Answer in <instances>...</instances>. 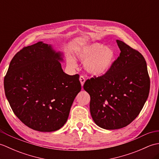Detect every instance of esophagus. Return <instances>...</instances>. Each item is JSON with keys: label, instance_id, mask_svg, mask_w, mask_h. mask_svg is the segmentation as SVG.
Masks as SVG:
<instances>
[{"label": "esophagus", "instance_id": "1", "mask_svg": "<svg viewBox=\"0 0 159 159\" xmlns=\"http://www.w3.org/2000/svg\"><path fill=\"white\" fill-rule=\"evenodd\" d=\"M79 80L80 82V84H81V86H83L84 83H85V78H84V76H80L79 78Z\"/></svg>", "mask_w": 159, "mask_h": 159}]
</instances>
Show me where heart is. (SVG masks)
<instances>
[{
    "instance_id": "b5f03b06",
    "label": "heart",
    "mask_w": 159,
    "mask_h": 159,
    "mask_svg": "<svg viewBox=\"0 0 159 159\" xmlns=\"http://www.w3.org/2000/svg\"><path fill=\"white\" fill-rule=\"evenodd\" d=\"M116 53L112 46H104L98 42L83 44L75 50L76 59L83 61L85 72L93 76H99L106 74L112 66ZM70 68H76V63L72 56L66 59Z\"/></svg>"
}]
</instances>
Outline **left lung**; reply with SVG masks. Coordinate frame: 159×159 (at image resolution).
<instances>
[{
	"label": "left lung",
	"mask_w": 159,
	"mask_h": 159,
	"mask_svg": "<svg viewBox=\"0 0 159 159\" xmlns=\"http://www.w3.org/2000/svg\"><path fill=\"white\" fill-rule=\"evenodd\" d=\"M120 57L103 76L87 80L83 88L90 96V113L97 126L116 130L130 124L139 114L150 92L144 57L120 40Z\"/></svg>",
	"instance_id": "1"
}]
</instances>
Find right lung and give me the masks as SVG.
Listing matches in <instances>:
<instances>
[{
  "label": "right lung",
  "mask_w": 159,
  "mask_h": 159,
  "mask_svg": "<svg viewBox=\"0 0 159 159\" xmlns=\"http://www.w3.org/2000/svg\"><path fill=\"white\" fill-rule=\"evenodd\" d=\"M63 53L39 42L23 48L10 62L4 79L7 99L26 126L40 132L60 129L81 90L79 74L62 69Z\"/></svg>",
  "instance_id": "right-lung-1"
}]
</instances>
